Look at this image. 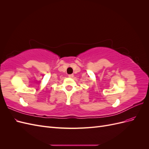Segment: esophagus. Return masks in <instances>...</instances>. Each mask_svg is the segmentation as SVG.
Instances as JSON below:
<instances>
[{"label": "esophagus", "instance_id": "esophagus-1", "mask_svg": "<svg viewBox=\"0 0 149 149\" xmlns=\"http://www.w3.org/2000/svg\"><path fill=\"white\" fill-rule=\"evenodd\" d=\"M68 77H70V78H73V77H74V74H69V75H68Z\"/></svg>", "mask_w": 149, "mask_h": 149}]
</instances>
